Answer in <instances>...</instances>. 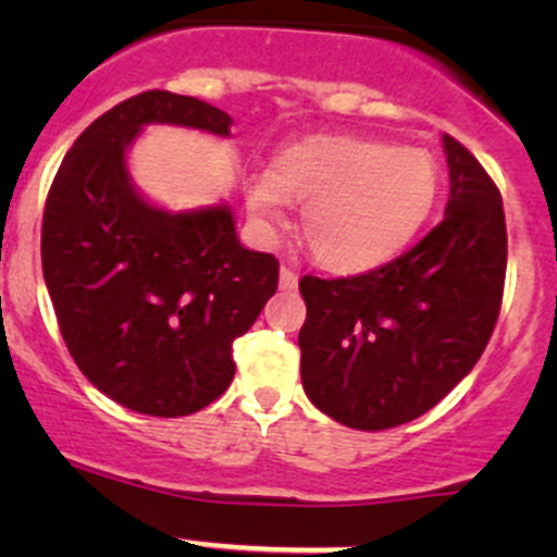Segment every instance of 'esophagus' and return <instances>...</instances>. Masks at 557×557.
Masks as SVG:
<instances>
[{
	"label": "esophagus",
	"mask_w": 557,
	"mask_h": 557,
	"mask_svg": "<svg viewBox=\"0 0 557 557\" xmlns=\"http://www.w3.org/2000/svg\"><path fill=\"white\" fill-rule=\"evenodd\" d=\"M296 285H299V277H296L294 269H288V267L280 269V288H283V290H294Z\"/></svg>",
	"instance_id": "esophagus-1"
}]
</instances>
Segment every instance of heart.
Masks as SVG:
<instances>
[{
  "mask_svg": "<svg viewBox=\"0 0 557 557\" xmlns=\"http://www.w3.org/2000/svg\"><path fill=\"white\" fill-rule=\"evenodd\" d=\"M440 164L423 148L369 137H314L290 145L272 172L252 174L245 205L272 237L288 201H301V234L334 272H363L396 256L431 215Z\"/></svg>",
  "mask_w": 557,
  "mask_h": 557,
  "instance_id": "b5f03b06",
  "label": "heart"
}]
</instances>
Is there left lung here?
<instances>
[{
    "label": "left lung",
    "mask_w": 557,
    "mask_h": 557,
    "mask_svg": "<svg viewBox=\"0 0 557 557\" xmlns=\"http://www.w3.org/2000/svg\"><path fill=\"white\" fill-rule=\"evenodd\" d=\"M445 218L412 250L356 277L307 274L299 331L307 398L358 431L409 423L480 361L507 274V223L491 174L450 134Z\"/></svg>",
    "instance_id": "left-lung-1"
}]
</instances>
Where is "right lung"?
I'll return each mask as SVG.
<instances>
[{
    "label": "right lung",
    "instance_id": "obj_1",
    "mask_svg": "<svg viewBox=\"0 0 557 557\" xmlns=\"http://www.w3.org/2000/svg\"><path fill=\"white\" fill-rule=\"evenodd\" d=\"M150 123L232 128L218 107L170 91L99 115L50 185L42 274L81 372L126 409L183 418L232 385V345L277 290L280 263L239 243L232 207L170 212L134 188L126 150Z\"/></svg>",
    "mask_w": 557,
    "mask_h": 557
}]
</instances>
